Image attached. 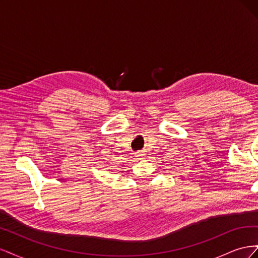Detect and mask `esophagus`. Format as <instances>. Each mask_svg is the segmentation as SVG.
<instances>
[{
    "label": "esophagus",
    "mask_w": 258,
    "mask_h": 258,
    "mask_svg": "<svg viewBox=\"0 0 258 258\" xmlns=\"http://www.w3.org/2000/svg\"><path fill=\"white\" fill-rule=\"evenodd\" d=\"M135 156L136 157H138V159H144V156H145V153L143 152V151H139V152H137L136 154H135Z\"/></svg>",
    "instance_id": "34e87169"
}]
</instances>
